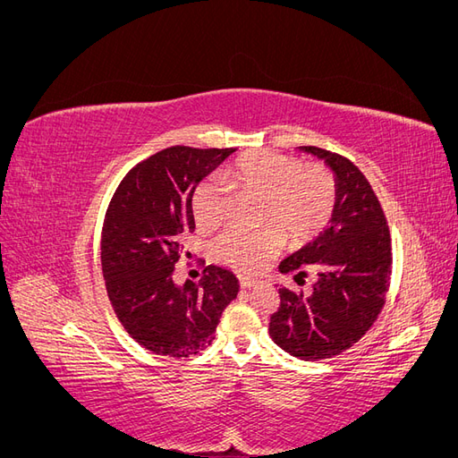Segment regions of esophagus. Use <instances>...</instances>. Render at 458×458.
Segmentation results:
<instances>
[{
    "mask_svg": "<svg viewBox=\"0 0 458 458\" xmlns=\"http://www.w3.org/2000/svg\"><path fill=\"white\" fill-rule=\"evenodd\" d=\"M263 283L259 279H254V276H241V286L244 290H250V288H258L261 286Z\"/></svg>",
    "mask_w": 458,
    "mask_h": 458,
    "instance_id": "1",
    "label": "esophagus"
}]
</instances>
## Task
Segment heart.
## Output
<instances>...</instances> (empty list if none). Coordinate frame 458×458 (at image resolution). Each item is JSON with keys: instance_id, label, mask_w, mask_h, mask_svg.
<instances>
[{"instance_id": "1", "label": "heart", "mask_w": 458, "mask_h": 458, "mask_svg": "<svg viewBox=\"0 0 458 458\" xmlns=\"http://www.w3.org/2000/svg\"><path fill=\"white\" fill-rule=\"evenodd\" d=\"M225 182L259 197L254 231L233 227L216 242L221 261L241 271H258L279 252L283 234L290 242L308 241L321 231L335 208L336 191L321 165L306 164L279 152L256 150L234 160ZM229 192L217 179H206L192 192V216L204 231L217 227L227 216Z\"/></svg>"}]
</instances>
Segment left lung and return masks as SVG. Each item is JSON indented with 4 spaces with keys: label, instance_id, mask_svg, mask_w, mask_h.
<instances>
[{
    "label": "left lung",
    "instance_id": "obj_1",
    "mask_svg": "<svg viewBox=\"0 0 458 458\" xmlns=\"http://www.w3.org/2000/svg\"><path fill=\"white\" fill-rule=\"evenodd\" d=\"M325 160L335 174V210L328 227L279 271L298 284L317 271L310 294L279 288L281 306L271 315L269 335L286 353L318 361L345 352L377 321L392 275V239L382 206L353 162L318 147H298Z\"/></svg>",
    "mask_w": 458,
    "mask_h": 458
}]
</instances>
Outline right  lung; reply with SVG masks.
I'll list each match as a JSON object with an SVG mask.
<instances>
[{"label": "right lung", "mask_w": 458, "mask_h": 458, "mask_svg": "<svg viewBox=\"0 0 458 458\" xmlns=\"http://www.w3.org/2000/svg\"><path fill=\"white\" fill-rule=\"evenodd\" d=\"M234 150L164 148L130 170L108 204L101 237L106 294L122 327L152 353L202 352L239 294L237 276L217 266H208L199 284L172 279L195 231L192 192Z\"/></svg>", "instance_id": "add662e5"}]
</instances>
